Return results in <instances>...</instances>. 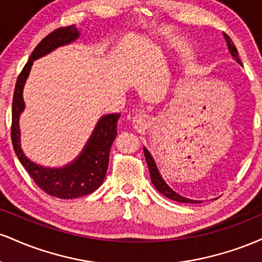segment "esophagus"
Listing matches in <instances>:
<instances>
[{"label":"esophagus","instance_id":"obj_1","mask_svg":"<svg viewBox=\"0 0 262 262\" xmlns=\"http://www.w3.org/2000/svg\"><path fill=\"white\" fill-rule=\"evenodd\" d=\"M149 124V117L144 113H139L133 118V125L135 129H145Z\"/></svg>","mask_w":262,"mask_h":262}]
</instances>
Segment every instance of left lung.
<instances>
[{
  "label": "left lung",
  "instance_id": "8db88e82",
  "mask_svg": "<svg viewBox=\"0 0 262 262\" xmlns=\"http://www.w3.org/2000/svg\"><path fill=\"white\" fill-rule=\"evenodd\" d=\"M225 40H227V45H228V49H229V52L231 54V56H233L234 59L236 60L239 64H242V61H240L239 56H237V50L235 48V45H234L233 40H231L229 35L227 34H223ZM144 155H145V160H146V164H148V167H149V172H150V177H151V182L152 185L155 186V188L158 189L160 193L164 194L165 197H167L169 200H172V201H177V202H181V203H200L201 201H194V200H189V198H186L181 196V194L176 193L173 189H171V187H169V185H167L166 182L164 181V179H162L160 172H159L158 170V166H156L154 159H152L151 154L149 152V150L144 146Z\"/></svg>",
  "mask_w": 262,
  "mask_h": 262
}]
</instances>
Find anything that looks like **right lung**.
<instances>
[{"instance_id": "obj_1", "label": "right lung", "mask_w": 262, "mask_h": 262, "mask_svg": "<svg viewBox=\"0 0 262 262\" xmlns=\"http://www.w3.org/2000/svg\"><path fill=\"white\" fill-rule=\"evenodd\" d=\"M80 33L75 26L62 27L47 35L33 50L28 62L18 76L12 102L11 137L13 149L20 164L31 175L34 182L53 197L70 200L86 196L96 191L103 182L108 169L110 151L117 135V122L119 113L102 116L97 122L92 135L80 155L64 167H44L29 160L20 148L19 116L25 111L23 87L28 77L33 61L56 48L68 45L76 40Z\"/></svg>"}]
</instances>
